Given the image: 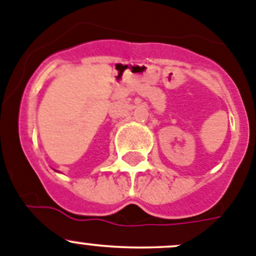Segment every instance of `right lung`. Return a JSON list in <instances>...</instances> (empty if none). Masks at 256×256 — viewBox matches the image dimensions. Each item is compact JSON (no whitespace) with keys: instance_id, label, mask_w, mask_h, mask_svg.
I'll return each instance as SVG.
<instances>
[{"instance_id":"right-lung-1","label":"right lung","mask_w":256,"mask_h":256,"mask_svg":"<svg viewBox=\"0 0 256 256\" xmlns=\"http://www.w3.org/2000/svg\"><path fill=\"white\" fill-rule=\"evenodd\" d=\"M56 172H58V170H56Z\"/></svg>"}]
</instances>
